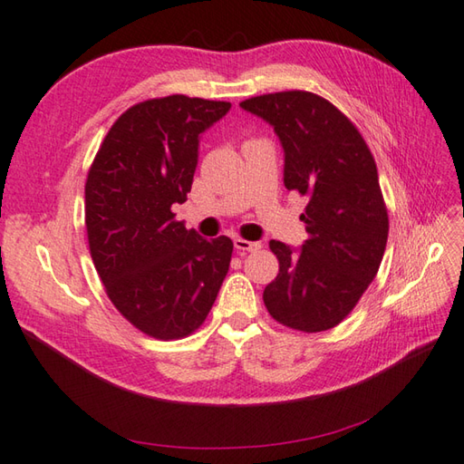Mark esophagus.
I'll return each instance as SVG.
<instances>
[{"label": "esophagus", "mask_w": 464, "mask_h": 464, "mask_svg": "<svg viewBox=\"0 0 464 464\" xmlns=\"http://www.w3.org/2000/svg\"><path fill=\"white\" fill-rule=\"evenodd\" d=\"M233 245H235V249L241 251V253H256L263 247L259 241H247V239H241V237L235 239Z\"/></svg>", "instance_id": "obj_1"}]
</instances>
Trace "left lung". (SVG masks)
I'll return each mask as SVG.
<instances>
[{
  "instance_id": "left-lung-1",
  "label": "left lung",
  "mask_w": 464,
  "mask_h": 464,
  "mask_svg": "<svg viewBox=\"0 0 464 464\" xmlns=\"http://www.w3.org/2000/svg\"><path fill=\"white\" fill-rule=\"evenodd\" d=\"M239 106L274 126L285 188L307 197L302 247L269 241L279 274L263 304L292 330H330L356 307L384 257L388 211L374 157L350 118L314 92L287 90Z\"/></svg>"
}]
</instances>
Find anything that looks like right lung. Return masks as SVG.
Instances as JSON below:
<instances>
[{
    "label": "right lung",
    "instance_id": "add662e5",
    "mask_svg": "<svg viewBox=\"0 0 464 464\" xmlns=\"http://www.w3.org/2000/svg\"><path fill=\"white\" fill-rule=\"evenodd\" d=\"M229 108L185 94L144 100L118 116L88 170L90 256L116 310L150 338L193 334L229 271L233 241L198 237L172 213L193 185L198 136Z\"/></svg>",
    "mask_w": 464,
    "mask_h": 464
}]
</instances>
